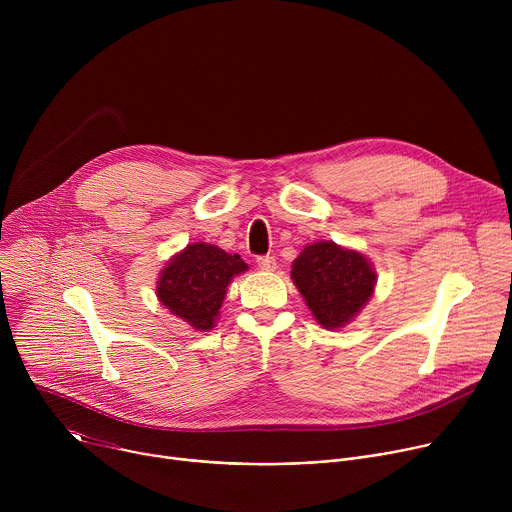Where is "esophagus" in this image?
<instances>
[{"label": "esophagus", "mask_w": 512, "mask_h": 512, "mask_svg": "<svg viewBox=\"0 0 512 512\" xmlns=\"http://www.w3.org/2000/svg\"><path fill=\"white\" fill-rule=\"evenodd\" d=\"M257 265H259V269H263V271H273L277 263H275L273 257L263 255V257H257Z\"/></svg>", "instance_id": "esophagus-1"}]
</instances>
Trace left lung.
Returning a JSON list of instances; mask_svg holds the SVG:
<instances>
[{
	"mask_svg": "<svg viewBox=\"0 0 512 512\" xmlns=\"http://www.w3.org/2000/svg\"><path fill=\"white\" fill-rule=\"evenodd\" d=\"M291 279L318 324L336 330L367 306L377 273L362 253L332 241H318L304 247L291 265Z\"/></svg>",
	"mask_w": 512,
	"mask_h": 512,
	"instance_id": "8db88e82",
	"label": "left lung"
}]
</instances>
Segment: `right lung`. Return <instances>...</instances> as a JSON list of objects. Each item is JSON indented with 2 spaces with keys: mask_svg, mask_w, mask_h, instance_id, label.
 Returning <instances> with one entry per match:
<instances>
[{
  "mask_svg": "<svg viewBox=\"0 0 512 512\" xmlns=\"http://www.w3.org/2000/svg\"><path fill=\"white\" fill-rule=\"evenodd\" d=\"M247 269L239 255H229L216 245L192 243L162 269L156 294L174 316L194 330L208 332L214 328L229 283Z\"/></svg>",
  "mask_w": 512,
  "mask_h": 512,
  "instance_id": "right-lung-1",
  "label": "right lung"
}]
</instances>
